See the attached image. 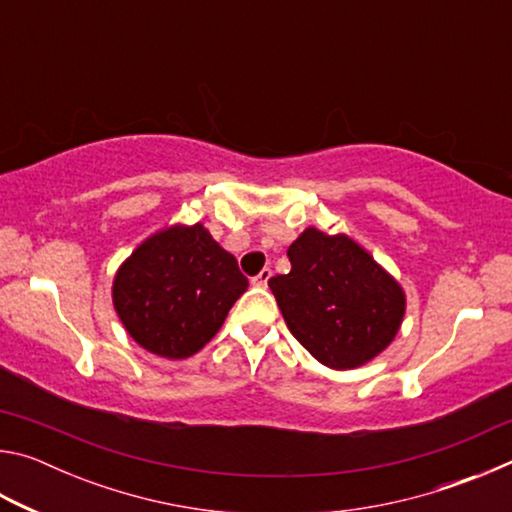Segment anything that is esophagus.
<instances>
[{"mask_svg":"<svg viewBox=\"0 0 512 512\" xmlns=\"http://www.w3.org/2000/svg\"><path fill=\"white\" fill-rule=\"evenodd\" d=\"M268 280H271V268H264L262 273H259L257 277H253V284H255V287H259V289H266Z\"/></svg>","mask_w":512,"mask_h":512,"instance_id":"esophagus-1","label":"esophagus"}]
</instances>
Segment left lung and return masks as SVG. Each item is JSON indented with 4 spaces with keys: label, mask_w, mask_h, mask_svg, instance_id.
Listing matches in <instances>:
<instances>
[{
    "label": "left lung",
    "mask_w": 512,
    "mask_h": 512,
    "mask_svg": "<svg viewBox=\"0 0 512 512\" xmlns=\"http://www.w3.org/2000/svg\"><path fill=\"white\" fill-rule=\"evenodd\" d=\"M291 271L268 280L291 334L332 370H354L395 341L402 284L352 237L309 225L287 250Z\"/></svg>",
    "instance_id": "1"
}]
</instances>
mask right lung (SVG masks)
<instances>
[{"label": "right lung", "instance_id": "right-lung-1", "mask_svg": "<svg viewBox=\"0 0 512 512\" xmlns=\"http://www.w3.org/2000/svg\"><path fill=\"white\" fill-rule=\"evenodd\" d=\"M248 289L237 259L203 223L146 237L112 277V307L128 336L162 359H187L219 332Z\"/></svg>", "mask_w": 512, "mask_h": 512}]
</instances>
